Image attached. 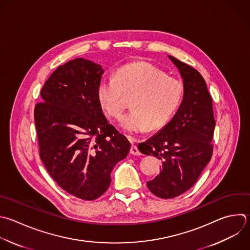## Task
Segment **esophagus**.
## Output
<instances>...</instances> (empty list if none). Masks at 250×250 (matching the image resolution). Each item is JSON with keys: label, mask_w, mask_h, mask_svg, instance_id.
<instances>
[{"label": "esophagus", "mask_w": 250, "mask_h": 250, "mask_svg": "<svg viewBox=\"0 0 250 250\" xmlns=\"http://www.w3.org/2000/svg\"><path fill=\"white\" fill-rule=\"evenodd\" d=\"M130 153H131V154H133V155H141V151L139 150L138 146H135V145H133V146H131Z\"/></svg>", "instance_id": "obj_1"}]
</instances>
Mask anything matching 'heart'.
<instances>
[{"label":"heart","instance_id":"obj_1","mask_svg":"<svg viewBox=\"0 0 250 250\" xmlns=\"http://www.w3.org/2000/svg\"><path fill=\"white\" fill-rule=\"evenodd\" d=\"M133 110L123 115L120 126L128 133H143L163 127L174 115L183 97V85L177 79L147 63L126 65L114 77L103 78L98 100L103 109L119 117L132 98Z\"/></svg>","mask_w":250,"mask_h":250}]
</instances>
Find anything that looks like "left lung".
Segmentation results:
<instances>
[{
  "instance_id": "8db88e82",
  "label": "left lung",
  "mask_w": 250,
  "mask_h": 250,
  "mask_svg": "<svg viewBox=\"0 0 250 250\" xmlns=\"http://www.w3.org/2000/svg\"><path fill=\"white\" fill-rule=\"evenodd\" d=\"M169 60L183 80V100L173 118L155 135L138 145L139 150L162 161L160 173L146 183L160 198L189 189L211 159L215 129L212 99L200 73L174 57Z\"/></svg>"
}]
</instances>
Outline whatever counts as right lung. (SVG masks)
I'll return each instance as SVG.
<instances>
[{
    "mask_svg": "<svg viewBox=\"0 0 250 250\" xmlns=\"http://www.w3.org/2000/svg\"><path fill=\"white\" fill-rule=\"evenodd\" d=\"M104 70L83 58L60 66L41 91L34 110L40 157L52 178L84 200L109 188L110 173L131 148L104 114L98 86Z\"/></svg>",
    "mask_w": 250,
    "mask_h": 250,
    "instance_id": "right-lung-1",
    "label": "right lung"
}]
</instances>
